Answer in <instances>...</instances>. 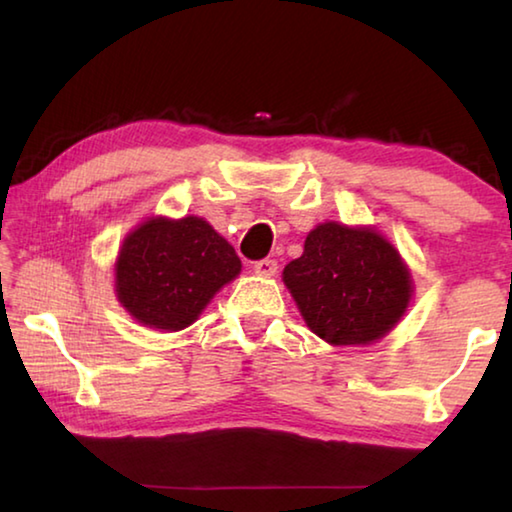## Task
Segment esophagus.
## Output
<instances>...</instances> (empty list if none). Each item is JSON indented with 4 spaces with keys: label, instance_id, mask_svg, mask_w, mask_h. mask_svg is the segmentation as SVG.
<instances>
[{
    "label": "esophagus",
    "instance_id": "esophagus-1",
    "mask_svg": "<svg viewBox=\"0 0 512 512\" xmlns=\"http://www.w3.org/2000/svg\"><path fill=\"white\" fill-rule=\"evenodd\" d=\"M253 271L257 275H262V277H273L277 273V262H275V259H271V257L259 259V262H255Z\"/></svg>",
    "mask_w": 512,
    "mask_h": 512
}]
</instances>
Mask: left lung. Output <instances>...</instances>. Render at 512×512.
<instances>
[{"label": "left lung", "instance_id": "obj_1", "mask_svg": "<svg viewBox=\"0 0 512 512\" xmlns=\"http://www.w3.org/2000/svg\"><path fill=\"white\" fill-rule=\"evenodd\" d=\"M311 332L332 345H366L386 336L411 302V273L391 241L372 228L327 221L305 239V253L284 266Z\"/></svg>", "mask_w": 512, "mask_h": 512}]
</instances>
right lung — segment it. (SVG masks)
Returning a JSON list of instances; mask_svg holds the SVG:
<instances>
[{"label": "right lung", "instance_id": "add662e5", "mask_svg": "<svg viewBox=\"0 0 512 512\" xmlns=\"http://www.w3.org/2000/svg\"><path fill=\"white\" fill-rule=\"evenodd\" d=\"M239 271L235 248L201 216H153L121 244L115 291L137 323L178 332Z\"/></svg>", "mask_w": 512, "mask_h": 512}]
</instances>
